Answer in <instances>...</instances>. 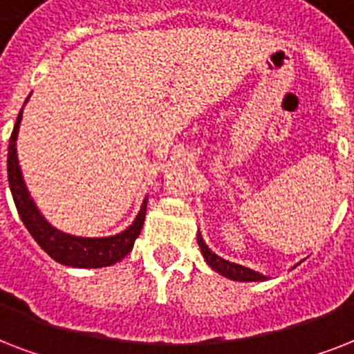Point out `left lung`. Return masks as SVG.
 Returning <instances> with one entry per match:
<instances>
[{
    "instance_id": "8db88e82",
    "label": "left lung",
    "mask_w": 354,
    "mask_h": 354,
    "mask_svg": "<svg viewBox=\"0 0 354 354\" xmlns=\"http://www.w3.org/2000/svg\"><path fill=\"white\" fill-rule=\"evenodd\" d=\"M196 239H198V246H200V252L204 255L205 263L209 264L211 268L218 272L221 275L227 277V279H233V281H244V283H252V281H266L268 277L263 274H259L255 270L252 268H246V266H242V264H236V263H230L226 259L218 257L215 252H211L205 241L202 239V233H196Z\"/></svg>"
}]
</instances>
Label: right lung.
Masks as SVG:
<instances>
[{
	"mask_svg": "<svg viewBox=\"0 0 354 354\" xmlns=\"http://www.w3.org/2000/svg\"><path fill=\"white\" fill-rule=\"evenodd\" d=\"M27 102V101H25ZM24 108L19 110L16 124H14L12 136L8 141V156H7V172H8V187L12 193L14 204L18 209L21 222L27 227V232L32 235L38 246L55 259L57 263L64 266H73V268H102V266H112L124 259L133 248V242L141 233L147 213V200H143L141 209L136 215L133 222L121 233L110 236H77L64 233L53 226L46 216L41 215L38 205L30 196L29 189L25 185L21 167L18 161V141L19 122H21Z\"/></svg>",
	"mask_w": 354,
	"mask_h": 354,
	"instance_id": "obj_1",
	"label": "right lung"
}]
</instances>
